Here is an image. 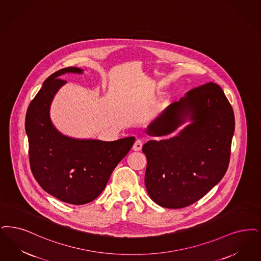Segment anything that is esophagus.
I'll return each mask as SVG.
<instances>
[{
  "label": "esophagus",
  "instance_id": "34e87169",
  "mask_svg": "<svg viewBox=\"0 0 261 261\" xmlns=\"http://www.w3.org/2000/svg\"><path fill=\"white\" fill-rule=\"evenodd\" d=\"M143 145H144L143 141H142V140H140V139H138V140L136 141L134 146H133V149H134L135 151H139V150H141V149H142Z\"/></svg>",
  "mask_w": 261,
  "mask_h": 261
}]
</instances>
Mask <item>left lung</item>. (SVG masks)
<instances>
[{"label":"left lung","mask_w":261,"mask_h":261,"mask_svg":"<svg viewBox=\"0 0 261 261\" xmlns=\"http://www.w3.org/2000/svg\"><path fill=\"white\" fill-rule=\"evenodd\" d=\"M191 121L178 135L148 141L145 184L161 207L180 208L202 198L225 175L229 164L235 118L219 85H200L170 105L148 126L150 136H165Z\"/></svg>","instance_id":"8db88e82"}]
</instances>
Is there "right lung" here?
<instances>
[{
    "label": "right lung",
    "instance_id": "obj_1",
    "mask_svg": "<svg viewBox=\"0 0 261 261\" xmlns=\"http://www.w3.org/2000/svg\"><path fill=\"white\" fill-rule=\"evenodd\" d=\"M75 67L49 75L28 107L25 129L32 173L43 190L65 203L87 204L106 188L116 165L134 145L135 138L115 142L77 140L62 135L53 126L49 108L66 73H83Z\"/></svg>",
    "mask_w": 261,
    "mask_h": 261
}]
</instances>
